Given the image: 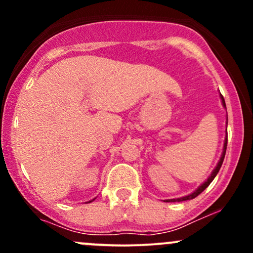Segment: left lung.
I'll return each instance as SVG.
<instances>
[{"mask_svg": "<svg viewBox=\"0 0 253 253\" xmlns=\"http://www.w3.org/2000/svg\"><path fill=\"white\" fill-rule=\"evenodd\" d=\"M220 97H221V102H222V106L225 107V108H226V103H225V100H223V96H222L221 94H220ZM226 149H227V129H226V138H225V143H223V150H222V155H221V157H220V161H219V163H217V165H216V167H215V169H214L213 171H211V176L208 177V178H207V181H206L205 183H202V184L200 185V187L197 188V189H196L195 191H194V193L189 194V195H188V196H183V197H179V199L167 200V201H165V202H181V201H187V200L195 199V197H196L197 195H200V194H201L202 191L205 190L206 188H207L208 185L211 184V181H213V179L215 178V176L217 175V172H219L220 168H221V165H222L223 158H225V155H226Z\"/></svg>", "mask_w": 253, "mask_h": 253, "instance_id": "obj_1", "label": "left lung"}]
</instances>
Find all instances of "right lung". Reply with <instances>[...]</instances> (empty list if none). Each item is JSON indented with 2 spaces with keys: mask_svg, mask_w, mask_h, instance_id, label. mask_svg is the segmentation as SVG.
I'll list each match as a JSON object with an SVG mask.
<instances>
[{
  "mask_svg": "<svg viewBox=\"0 0 253 253\" xmlns=\"http://www.w3.org/2000/svg\"><path fill=\"white\" fill-rule=\"evenodd\" d=\"M89 202H91V201H89Z\"/></svg>",
  "mask_w": 253,
  "mask_h": 253,
  "instance_id": "add662e5",
  "label": "right lung"
}]
</instances>
